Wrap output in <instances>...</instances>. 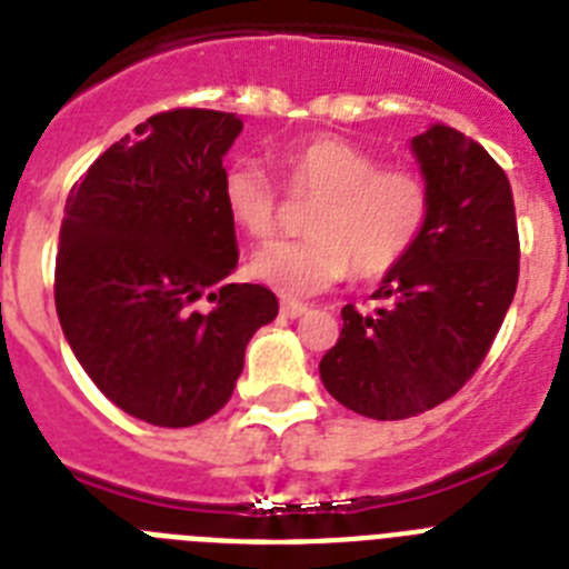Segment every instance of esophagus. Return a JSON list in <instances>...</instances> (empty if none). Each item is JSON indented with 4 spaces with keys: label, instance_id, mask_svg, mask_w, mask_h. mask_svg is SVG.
<instances>
[{
    "label": "esophagus",
    "instance_id": "obj_1",
    "mask_svg": "<svg viewBox=\"0 0 569 569\" xmlns=\"http://www.w3.org/2000/svg\"><path fill=\"white\" fill-rule=\"evenodd\" d=\"M305 313H308V305L293 302V299H284V302H281V317L299 319V317H305Z\"/></svg>",
    "mask_w": 569,
    "mask_h": 569
}]
</instances>
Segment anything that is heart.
<instances>
[{"label": "heart", "instance_id": "b5f03b06", "mask_svg": "<svg viewBox=\"0 0 569 569\" xmlns=\"http://www.w3.org/2000/svg\"><path fill=\"white\" fill-rule=\"evenodd\" d=\"M281 183L290 198H313L299 241H273L250 261V273L284 296L331 288L351 270L382 279L409 259L431 218L423 172L380 163L351 140L319 134L279 152ZM221 203L250 238L279 227V189L252 160H232L221 172Z\"/></svg>", "mask_w": 569, "mask_h": 569}]
</instances>
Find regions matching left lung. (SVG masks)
<instances>
[{
    "label": "left lung",
    "mask_w": 569,
    "mask_h": 569,
    "mask_svg": "<svg viewBox=\"0 0 569 569\" xmlns=\"http://www.w3.org/2000/svg\"><path fill=\"white\" fill-rule=\"evenodd\" d=\"M431 187V218L409 259L382 279L373 313L342 308L337 345L319 362L345 409L406 420L472 380L518 288V221L509 178L451 126L411 140Z\"/></svg>",
    "instance_id": "obj_1"
}]
</instances>
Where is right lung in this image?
I'll list each match as a JSON object with an SVG mask.
<instances>
[{
    "mask_svg": "<svg viewBox=\"0 0 569 569\" xmlns=\"http://www.w3.org/2000/svg\"><path fill=\"white\" fill-rule=\"evenodd\" d=\"M238 132L230 111H160L111 143L66 201L53 273L62 333L94 386L143 423L183 429L224 409L247 342L279 313L273 290L227 281L238 247L221 163Z\"/></svg>",
    "mask_w": 569,
    "mask_h": 569,
    "instance_id": "obj_1",
    "label": "right lung"
}]
</instances>
